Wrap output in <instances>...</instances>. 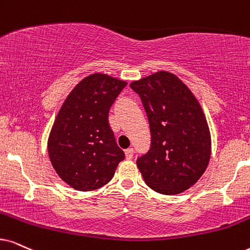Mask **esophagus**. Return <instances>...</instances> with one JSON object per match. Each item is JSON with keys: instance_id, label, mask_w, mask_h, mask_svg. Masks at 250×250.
Listing matches in <instances>:
<instances>
[{"instance_id": "obj_1", "label": "esophagus", "mask_w": 250, "mask_h": 250, "mask_svg": "<svg viewBox=\"0 0 250 250\" xmlns=\"http://www.w3.org/2000/svg\"><path fill=\"white\" fill-rule=\"evenodd\" d=\"M125 158H127V159H131L132 156H134V148L132 147L127 148V150L125 151Z\"/></svg>"}]
</instances>
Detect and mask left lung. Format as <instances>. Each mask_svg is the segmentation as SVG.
<instances>
[{
  "mask_svg": "<svg viewBox=\"0 0 250 250\" xmlns=\"http://www.w3.org/2000/svg\"><path fill=\"white\" fill-rule=\"evenodd\" d=\"M146 112L150 150L136 160L154 191L176 195L194 186L207 169L211 137L207 119L191 91L167 71L132 82Z\"/></svg>",
  "mask_w": 250,
  "mask_h": 250,
  "instance_id": "8db88e82",
  "label": "left lung"
}]
</instances>
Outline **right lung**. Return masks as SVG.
<instances>
[{
  "mask_svg": "<svg viewBox=\"0 0 250 250\" xmlns=\"http://www.w3.org/2000/svg\"><path fill=\"white\" fill-rule=\"evenodd\" d=\"M125 85L105 74L87 76L76 85L56 116L48 138L49 159L60 178L76 190L103 187L125 159L108 113Z\"/></svg>",
  "mask_w": 250,
  "mask_h": 250,
  "instance_id": "1",
  "label": "right lung"
}]
</instances>
